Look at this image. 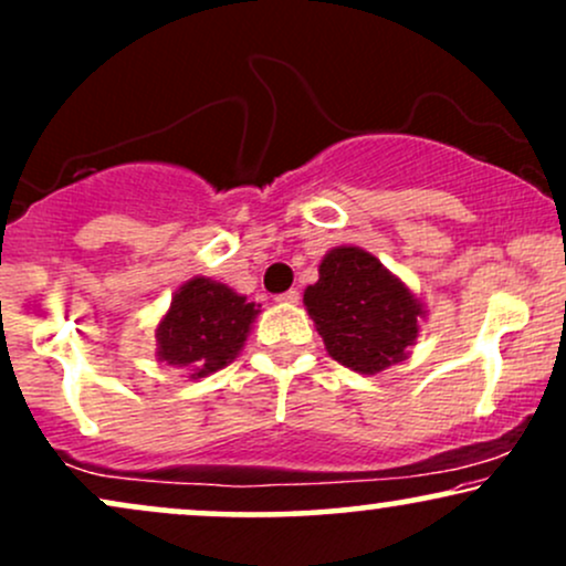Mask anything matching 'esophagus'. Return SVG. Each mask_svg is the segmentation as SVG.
I'll return each instance as SVG.
<instances>
[{"instance_id":"34e87169","label":"esophagus","mask_w":566,"mask_h":566,"mask_svg":"<svg viewBox=\"0 0 566 566\" xmlns=\"http://www.w3.org/2000/svg\"><path fill=\"white\" fill-rule=\"evenodd\" d=\"M276 301L282 303V305H297V303H301V292L287 290V292H282V295H279Z\"/></svg>"}]
</instances>
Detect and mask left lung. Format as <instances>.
<instances>
[{"label":"left lung","instance_id":"left-lung-1","mask_svg":"<svg viewBox=\"0 0 566 566\" xmlns=\"http://www.w3.org/2000/svg\"><path fill=\"white\" fill-rule=\"evenodd\" d=\"M324 348L343 367L378 375L409 356L426 305L373 252L333 247L319 263V282L303 292Z\"/></svg>","mask_w":566,"mask_h":566}]
</instances>
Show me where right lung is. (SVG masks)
I'll list each match as a JSON object with an SVG mask.
<instances>
[{
    "mask_svg": "<svg viewBox=\"0 0 566 566\" xmlns=\"http://www.w3.org/2000/svg\"><path fill=\"white\" fill-rule=\"evenodd\" d=\"M258 314L261 305L229 284L207 276L188 279L157 324L159 361L178 367L191 380L207 378L237 359Z\"/></svg>",
    "mask_w": 566,
    "mask_h": 566,
    "instance_id": "obj_1",
    "label": "right lung"
}]
</instances>
